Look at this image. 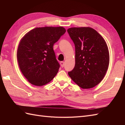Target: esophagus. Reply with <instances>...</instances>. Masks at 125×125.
I'll use <instances>...</instances> for the list:
<instances>
[{"mask_svg": "<svg viewBox=\"0 0 125 125\" xmlns=\"http://www.w3.org/2000/svg\"><path fill=\"white\" fill-rule=\"evenodd\" d=\"M60 66H61V67L62 68H63L64 67V65H65V62H60Z\"/></svg>", "mask_w": 125, "mask_h": 125, "instance_id": "34e87169", "label": "esophagus"}]
</instances>
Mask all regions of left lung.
I'll list each match as a JSON object with an SVG mask.
<instances>
[{
    "label": "left lung",
    "mask_w": 125,
    "mask_h": 125,
    "mask_svg": "<svg viewBox=\"0 0 125 125\" xmlns=\"http://www.w3.org/2000/svg\"><path fill=\"white\" fill-rule=\"evenodd\" d=\"M75 45V66L68 74L79 86L92 88L103 80L109 63L105 41L96 30L90 27L67 30Z\"/></svg>",
    "instance_id": "obj_1"
}]
</instances>
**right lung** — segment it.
Instances as JSON below:
<instances>
[{
  "label": "right lung",
  "instance_id": "1",
  "mask_svg": "<svg viewBox=\"0 0 125 125\" xmlns=\"http://www.w3.org/2000/svg\"><path fill=\"white\" fill-rule=\"evenodd\" d=\"M66 31L62 26L36 28L21 39L17 60L21 73L30 83L42 86L56 76L60 65L53 45Z\"/></svg>",
  "mask_w": 125,
  "mask_h": 125
}]
</instances>
